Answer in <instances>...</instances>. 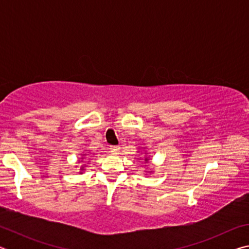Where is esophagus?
Segmentation results:
<instances>
[{
  "mask_svg": "<svg viewBox=\"0 0 249 249\" xmlns=\"http://www.w3.org/2000/svg\"><path fill=\"white\" fill-rule=\"evenodd\" d=\"M120 149H121L120 146H111V148H109L111 153H113V154H119Z\"/></svg>",
  "mask_w": 249,
  "mask_h": 249,
  "instance_id": "1",
  "label": "esophagus"
}]
</instances>
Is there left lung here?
<instances>
[{
  "label": "left lung",
  "mask_w": 249,
  "mask_h": 249,
  "mask_svg": "<svg viewBox=\"0 0 249 249\" xmlns=\"http://www.w3.org/2000/svg\"><path fill=\"white\" fill-rule=\"evenodd\" d=\"M146 156H147V153L145 151V162H149L150 159L148 157H146ZM146 172H149V174H151V172H153V171H146Z\"/></svg>",
  "instance_id": "left-lung-1"
}]
</instances>
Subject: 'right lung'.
<instances>
[{"mask_svg":"<svg viewBox=\"0 0 249 249\" xmlns=\"http://www.w3.org/2000/svg\"><path fill=\"white\" fill-rule=\"evenodd\" d=\"M86 156H87V154H82L81 157H80V160H78V162H83V159L86 158ZM88 162H89V161H88ZM86 167H87L86 163L80 167V171H79L80 174H83V171H86Z\"/></svg>","mask_w":249,"mask_h":249,"instance_id":"1","label":"right lung"}]
</instances>
